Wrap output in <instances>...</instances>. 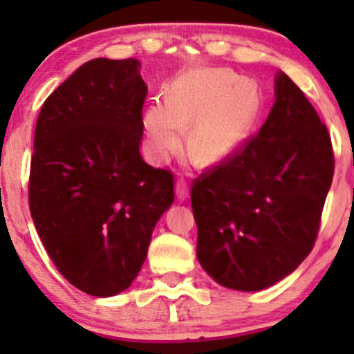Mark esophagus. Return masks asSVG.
<instances>
[{
  "label": "esophagus",
  "instance_id": "34e87169",
  "mask_svg": "<svg viewBox=\"0 0 354 354\" xmlns=\"http://www.w3.org/2000/svg\"><path fill=\"white\" fill-rule=\"evenodd\" d=\"M174 191H176V198L180 201H185L186 198L189 196L188 193V183H186L183 178H178L176 181V186H174Z\"/></svg>",
  "mask_w": 354,
  "mask_h": 354
}]
</instances>
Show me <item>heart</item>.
<instances>
[{"instance_id": "b5f03b06", "label": "heart", "mask_w": 354, "mask_h": 354, "mask_svg": "<svg viewBox=\"0 0 354 354\" xmlns=\"http://www.w3.org/2000/svg\"><path fill=\"white\" fill-rule=\"evenodd\" d=\"M258 86L231 70H193L171 84L168 101H153L143 113L146 148L154 163L188 151L201 165L228 160L245 143L259 111Z\"/></svg>"}]
</instances>
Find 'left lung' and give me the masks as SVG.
I'll return each instance as SVG.
<instances>
[{
	"label": "left lung",
	"instance_id": "8db88e82",
	"mask_svg": "<svg viewBox=\"0 0 354 354\" xmlns=\"http://www.w3.org/2000/svg\"><path fill=\"white\" fill-rule=\"evenodd\" d=\"M274 95L258 135L191 189L198 259L231 290L261 291L301 265L335 173L326 124L283 71Z\"/></svg>",
	"mask_w": 354,
	"mask_h": 354
}]
</instances>
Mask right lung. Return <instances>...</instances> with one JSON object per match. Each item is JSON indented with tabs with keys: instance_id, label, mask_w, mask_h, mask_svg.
<instances>
[{
	"instance_id": "1",
	"label": "right lung",
	"mask_w": 354,
	"mask_h": 354,
	"mask_svg": "<svg viewBox=\"0 0 354 354\" xmlns=\"http://www.w3.org/2000/svg\"><path fill=\"white\" fill-rule=\"evenodd\" d=\"M140 61L84 63L44 101L35 129L30 211L58 271L86 295L115 296L143 266L174 201L173 173L145 163Z\"/></svg>"
}]
</instances>
